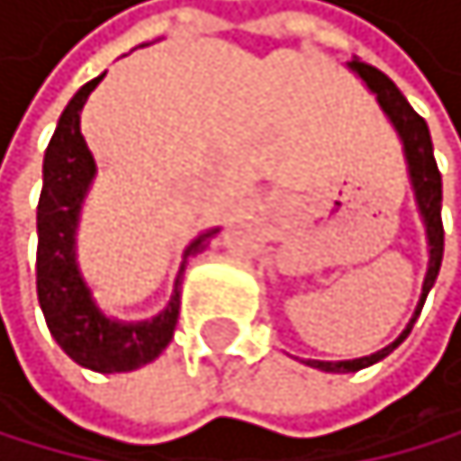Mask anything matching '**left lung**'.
Segmentation results:
<instances>
[{"instance_id": "1", "label": "left lung", "mask_w": 461, "mask_h": 461, "mask_svg": "<svg viewBox=\"0 0 461 461\" xmlns=\"http://www.w3.org/2000/svg\"><path fill=\"white\" fill-rule=\"evenodd\" d=\"M357 74L364 77V83L375 92L381 109L390 114L393 126L398 130L404 140V155H407V164H410V181H412V190H416V202H419V211L424 216V228H428V242H430V266H428V276H424V285H421V303L416 314H412L410 326L402 331V338L395 343H390L387 349H381L369 357H355V361H306L309 366H317L323 372H355V369H364L369 364L381 361L387 357L398 343H402L416 317L421 314L424 300H428V291L433 288L438 268H442V254H445V228H442V173H438L436 158H433V140H430V130L424 123L421 114L407 104V97L398 92V86L387 77L384 71H378L375 66L361 63V59H352L349 63Z\"/></svg>"}]
</instances>
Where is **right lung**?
Instances as JSON below:
<instances>
[{
  "mask_svg": "<svg viewBox=\"0 0 461 461\" xmlns=\"http://www.w3.org/2000/svg\"><path fill=\"white\" fill-rule=\"evenodd\" d=\"M100 80L104 74L68 100L45 149L37 204V297L51 338L71 361L95 372H130L155 361L167 349L178 323L181 294L176 280L173 297L158 317L144 323H114L92 303L74 262V228L83 195L95 178V158L80 135V109ZM213 233L199 236L185 250V259L202 250Z\"/></svg>",
  "mask_w": 461,
  "mask_h": 461,
  "instance_id": "obj_1",
  "label": "right lung"
}]
</instances>
